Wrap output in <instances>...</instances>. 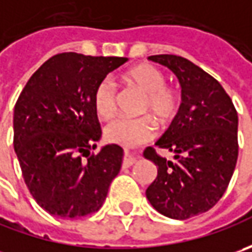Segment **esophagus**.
Returning a JSON list of instances; mask_svg holds the SVG:
<instances>
[{"instance_id":"34e87169","label":"esophagus","mask_w":252,"mask_h":252,"mask_svg":"<svg viewBox=\"0 0 252 252\" xmlns=\"http://www.w3.org/2000/svg\"><path fill=\"white\" fill-rule=\"evenodd\" d=\"M136 156L134 154H131V153H129V151H126V154H125V160H123V164L126 165V167H129V165H131V164H134L136 162Z\"/></svg>"}]
</instances>
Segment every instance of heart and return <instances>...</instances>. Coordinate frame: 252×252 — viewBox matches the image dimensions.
Returning <instances> with one entry per match:
<instances>
[{
    "mask_svg": "<svg viewBox=\"0 0 252 252\" xmlns=\"http://www.w3.org/2000/svg\"><path fill=\"white\" fill-rule=\"evenodd\" d=\"M123 81L141 92V112H149L160 125H167L179 111L181 98L174 88L165 85V75L150 64H140L123 74ZM94 108L102 119H109L116 111V90L109 80H103L94 91ZM156 134V123L150 116L136 119L118 118L105 127L106 140L125 147L146 143Z\"/></svg>",
    "mask_w": 252,
    "mask_h": 252,
    "instance_id": "b5f03b06",
    "label": "heart"
}]
</instances>
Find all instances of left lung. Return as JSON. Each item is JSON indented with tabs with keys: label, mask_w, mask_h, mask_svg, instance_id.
<instances>
[{
	"label": "left lung",
	"mask_w": 252,
	"mask_h": 252,
	"mask_svg": "<svg viewBox=\"0 0 252 252\" xmlns=\"http://www.w3.org/2000/svg\"><path fill=\"white\" fill-rule=\"evenodd\" d=\"M149 60L177 75L182 102L156 143L174 158L161 157L153 147L143 153L157 165L146 196L161 215L185 220L213 208L227 189L238 157L237 111L218 80L196 64L175 54Z\"/></svg>",
	"instance_id": "8db88e82"
}]
</instances>
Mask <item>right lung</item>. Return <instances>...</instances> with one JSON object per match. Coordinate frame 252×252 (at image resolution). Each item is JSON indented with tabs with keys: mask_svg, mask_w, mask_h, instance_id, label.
Wrapping results in <instances>:
<instances>
[{
	"mask_svg": "<svg viewBox=\"0 0 252 252\" xmlns=\"http://www.w3.org/2000/svg\"><path fill=\"white\" fill-rule=\"evenodd\" d=\"M126 57L60 53L29 78L14 109V149L25 184L39 206L57 218L98 212L119 174L123 149L103 146L94 91Z\"/></svg>",
	"mask_w": 252,
	"mask_h": 252,
	"instance_id": "right-lung-1",
	"label": "right lung"
}]
</instances>
